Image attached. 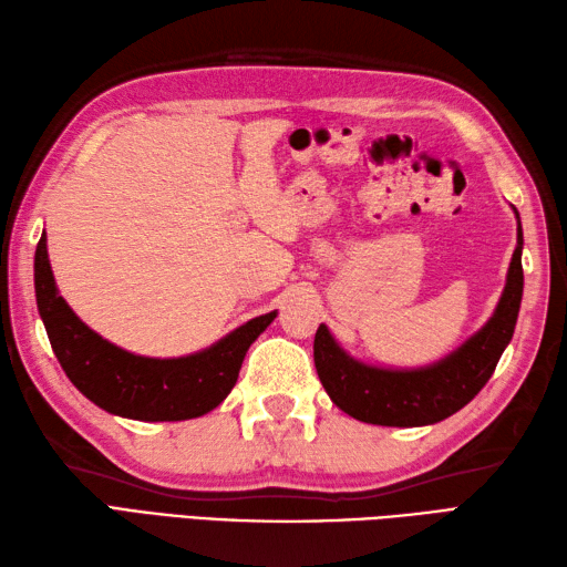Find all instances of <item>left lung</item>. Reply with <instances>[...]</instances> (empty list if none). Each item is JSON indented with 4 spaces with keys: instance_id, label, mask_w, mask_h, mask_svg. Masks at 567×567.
<instances>
[{
    "instance_id": "8db88e82",
    "label": "left lung",
    "mask_w": 567,
    "mask_h": 567,
    "mask_svg": "<svg viewBox=\"0 0 567 567\" xmlns=\"http://www.w3.org/2000/svg\"><path fill=\"white\" fill-rule=\"evenodd\" d=\"M516 216V248L499 302L485 327L467 341L421 368H392L351 355L327 323L315 336V365L331 402L365 424L429 426L449 419L485 388L509 346L524 295V231Z\"/></svg>"
}]
</instances>
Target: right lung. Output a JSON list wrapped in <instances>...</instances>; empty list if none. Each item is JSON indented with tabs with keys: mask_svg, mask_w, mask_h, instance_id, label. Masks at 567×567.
I'll return each mask as SVG.
<instances>
[{
	"mask_svg": "<svg viewBox=\"0 0 567 567\" xmlns=\"http://www.w3.org/2000/svg\"><path fill=\"white\" fill-rule=\"evenodd\" d=\"M45 231L35 246V305L48 341L70 382L104 412L136 421L204 416L234 390L250 343L270 327L277 309L246 321L197 353L151 358L131 353L92 331L58 292Z\"/></svg>",
	"mask_w": 567,
	"mask_h": 567,
	"instance_id": "obj_1",
	"label": "right lung"
}]
</instances>
